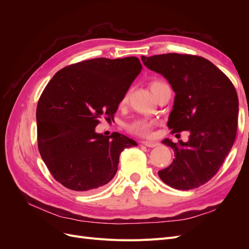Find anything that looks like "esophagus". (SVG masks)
<instances>
[{
	"label": "esophagus",
	"mask_w": 249,
	"mask_h": 249,
	"mask_svg": "<svg viewBox=\"0 0 249 249\" xmlns=\"http://www.w3.org/2000/svg\"><path fill=\"white\" fill-rule=\"evenodd\" d=\"M142 144L147 146V147H156V146L159 145V143L156 142V141H148V140H146V141H142Z\"/></svg>",
	"instance_id": "esophagus-1"
}]
</instances>
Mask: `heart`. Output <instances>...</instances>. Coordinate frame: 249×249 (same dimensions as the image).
<instances>
[{"mask_svg": "<svg viewBox=\"0 0 249 249\" xmlns=\"http://www.w3.org/2000/svg\"><path fill=\"white\" fill-rule=\"evenodd\" d=\"M162 84H165V83L156 81V82L152 83L150 88H154L156 86H159V85H162ZM126 99H127V95H125L124 97L123 103H124L126 101ZM155 124L156 123L154 122V120H148L146 118H138V119H135L134 122H132V123L127 124L126 129L132 134L138 135V136L147 137V136H150V135H152Z\"/></svg>", "mask_w": 249, "mask_h": 249, "instance_id": "b5f03b06", "label": "heart"}]
</instances>
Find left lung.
Instances as JSON below:
<instances>
[{
	"label": "left lung",
	"instance_id": "obj_1",
	"mask_svg": "<svg viewBox=\"0 0 249 249\" xmlns=\"http://www.w3.org/2000/svg\"><path fill=\"white\" fill-rule=\"evenodd\" d=\"M148 70L168 81L176 92L167 125L171 133L189 132V140L164 139L175 152L168 167L158 172L178 190L197 188L219 170L236 139L239 101L231 80L209 60L193 55L142 56Z\"/></svg>",
	"mask_w": 249,
	"mask_h": 249
}]
</instances>
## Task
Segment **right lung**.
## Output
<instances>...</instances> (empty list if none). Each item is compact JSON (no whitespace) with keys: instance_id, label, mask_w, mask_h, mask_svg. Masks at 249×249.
Segmentation results:
<instances>
[{"instance_id":"1","label":"right lung","mask_w":249,"mask_h":249,"mask_svg":"<svg viewBox=\"0 0 249 249\" xmlns=\"http://www.w3.org/2000/svg\"><path fill=\"white\" fill-rule=\"evenodd\" d=\"M142 70L137 57L96 58L56 72L37 104V140L52 176L73 191H94L118 169L120 153L137 143L123 134L95 132L113 119Z\"/></svg>"}]
</instances>
